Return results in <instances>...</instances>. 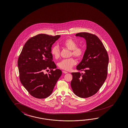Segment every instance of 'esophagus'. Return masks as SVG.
Listing matches in <instances>:
<instances>
[{
  "instance_id": "1",
  "label": "esophagus",
  "mask_w": 128,
  "mask_h": 128,
  "mask_svg": "<svg viewBox=\"0 0 128 128\" xmlns=\"http://www.w3.org/2000/svg\"><path fill=\"white\" fill-rule=\"evenodd\" d=\"M62 72H63V73L64 74L68 73V72H67V71H64V70L62 71Z\"/></svg>"
}]
</instances>
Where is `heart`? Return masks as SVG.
Wrapping results in <instances>:
<instances>
[{"label": "heart", "mask_w": 128, "mask_h": 128, "mask_svg": "<svg viewBox=\"0 0 128 128\" xmlns=\"http://www.w3.org/2000/svg\"><path fill=\"white\" fill-rule=\"evenodd\" d=\"M62 45L66 48L71 50L70 55L81 58L84 57V48L81 47H77V43L72 39H67L62 42ZM51 54L55 59L58 58L60 57V50L58 46L54 45L51 50ZM76 64V61L73 58L63 59L59 62L58 66L62 69L69 70Z\"/></svg>", "instance_id": "obj_1"}]
</instances>
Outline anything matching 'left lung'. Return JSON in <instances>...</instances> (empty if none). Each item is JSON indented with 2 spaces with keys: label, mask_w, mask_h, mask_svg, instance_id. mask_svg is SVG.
I'll use <instances>...</instances> for the list:
<instances>
[{
  "label": "left lung",
  "mask_w": 128,
  "mask_h": 128,
  "mask_svg": "<svg viewBox=\"0 0 128 128\" xmlns=\"http://www.w3.org/2000/svg\"><path fill=\"white\" fill-rule=\"evenodd\" d=\"M86 42V50L76 69L84 73L74 72L70 82L74 94L80 98H88L96 93L106 79L108 56L102 42L97 36L84 32L76 34Z\"/></svg>",
  "instance_id": "left-lung-1"
}]
</instances>
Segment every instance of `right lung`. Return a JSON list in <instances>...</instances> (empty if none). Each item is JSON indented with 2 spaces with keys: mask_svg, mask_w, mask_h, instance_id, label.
Wrapping results in <instances>:
<instances>
[{
  "mask_svg": "<svg viewBox=\"0 0 128 128\" xmlns=\"http://www.w3.org/2000/svg\"><path fill=\"white\" fill-rule=\"evenodd\" d=\"M60 35L50 36L40 34L30 38L25 43L18 60L20 80L32 96L46 98L52 93L62 75L60 70L52 61L51 50L52 44ZM50 68L48 74L44 71Z\"/></svg>",
  "mask_w": 128,
  "mask_h": 128,
  "instance_id": "right-lung-1",
  "label": "right lung"
}]
</instances>
